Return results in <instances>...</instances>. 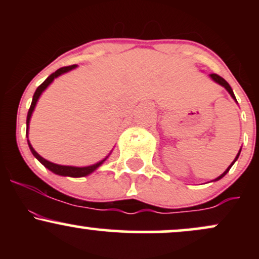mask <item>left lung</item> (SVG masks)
<instances>
[{
  "label": "left lung",
  "instance_id": "obj_1",
  "mask_svg": "<svg viewBox=\"0 0 259 259\" xmlns=\"http://www.w3.org/2000/svg\"><path fill=\"white\" fill-rule=\"evenodd\" d=\"M210 78H212L213 80H214V81H217V82H218V84H221L222 86H224V88H225V89H227V90L229 91V94H230V95H231V97H233V99H235V95H234V92H233V89H231V88H230V85H229V84H228V81H227V80H225V79H223V78H222V76H219V75H218V74H214V73H213V74H210ZM235 101H236V99H235ZM240 152H241V150H240V151H239V153H237V156H236V157H235L234 162H233V163H231V164H230V165H229V167H228V169H227V170H225V171H224V173H223V174L221 175V177H219V178H217V179H215V180H219V179H222V178H223V177H224V175H225V174H227L229 170H230V168H231V167H233V164H234V163H235V162H236V159H237V158H239V156H240Z\"/></svg>",
  "mask_w": 259,
  "mask_h": 259
}]
</instances>
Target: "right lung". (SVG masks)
<instances>
[{
    "mask_svg": "<svg viewBox=\"0 0 259 259\" xmlns=\"http://www.w3.org/2000/svg\"><path fill=\"white\" fill-rule=\"evenodd\" d=\"M75 67H76V65H75V64H73V65H68V67H62V68H59V69L56 70L55 73H52L51 75H50L49 78H47L46 80H45V81L42 82V84H41V85L38 86V88L36 89V91H35V94H34V97H32L31 106H30V108H29V112H28V118H26V134H28L29 120H30L31 113H32V111H34L35 105H36V102H37L38 97H40V95L42 94V91L45 90V89L47 88V86H49L50 84H51V82L53 81V79L57 78V76H58V75H61V74H63V73H65V72H68V70H72V69H74V68H75ZM28 144H29V147H30L31 153L34 154V156L36 157V158H37L38 160H40L41 163H42V164L45 165V167L49 168L50 170L53 171V173H56V174H58V175H64V177H73V178L85 177V175H88V174L92 173V171H94L95 169H96V168H99L100 165L102 164V163L105 162V160H106V158H105L103 160H101V162L96 163V164L90 165V167H82V168H78V167H68V165H59V164H55V163H51V162H49V160H46L45 158H42V157H41L40 154H38V153L36 152V151H35L34 148L31 147L30 142L28 141Z\"/></svg>",
    "mask_w": 259,
    "mask_h": 259,
    "instance_id": "obj_1",
    "label": "right lung"
}]
</instances>
